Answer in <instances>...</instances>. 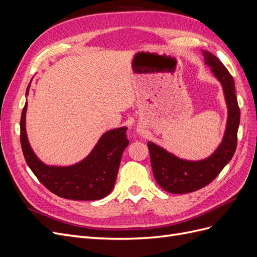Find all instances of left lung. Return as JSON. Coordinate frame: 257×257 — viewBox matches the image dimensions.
Instances as JSON below:
<instances>
[{
    "mask_svg": "<svg viewBox=\"0 0 257 257\" xmlns=\"http://www.w3.org/2000/svg\"><path fill=\"white\" fill-rule=\"evenodd\" d=\"M206 63L223 85L228 108L227 125L223 142L215 152L203 161L191 162L178 159L163 148L148 143L152 172L162 189L173 194L197 191L212 182L234 157L237 148V133L240 123V109L236 97L235 81L222 62L212 53L203 51Z\"/></svg>",
    "mask_w": 257,
    "mask_h": 257,
    "instance_id": "obj_1",
    "label": "left lung"
}]
</instances>
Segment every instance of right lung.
Listing matches in <instances>:
<instances>
[{
	"mask_svg": "<svg viewBox=\"0 0 257 257\" xmlns=\"http://www.w3.org/2000/svg\"><path fill=\"white\" fill-rule=\"evenodd\" d=\"M30 85H28L27 94ZM27 103L20 120V143L28 166L40 182L56 195L74 200H97L113 189L121 157L130 141L126 127L108 131L87 159L69 167L43 164L31 149L26 133Z\"/></svg>",
	"mask_w": 257,
	"mask_h": 257,
	"instance_id": "right-lung-1",
	"label": "right lung"
}]
</instances>
